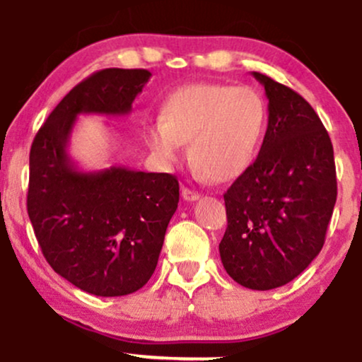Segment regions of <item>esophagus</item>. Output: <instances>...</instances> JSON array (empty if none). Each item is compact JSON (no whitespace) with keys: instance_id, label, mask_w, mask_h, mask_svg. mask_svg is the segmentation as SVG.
Segmentation results:
<instances>
[{"instance_id":"esophagus-1","label":"esophagus","mask_w":362,"mask_h":362,"mask_svg":"<svg viewBox=\"0 0 362 362\" xmlns=\"http://www.w3.org/2000/svg\"><path fill=\"white\" fill-rule=\"evenodd\" d=\"M182 197H184L185 201L194 202V201H197L199 197H201V194L195 192V190H192V189H189V187H184V189H182Z\"/></svg>"}]
</instances>
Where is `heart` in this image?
Instances as JSON below:
<instances>
[{
  "label": "heart",
  "mask_w": 362,
  "mask_h": 362,
  "mask_svg": "<svg viewBox=\"0 0 362 362\" xmlns=\"http://www.w3.org/2000/svg\"><path fill=\"white\" fill-rule=\"evenodd\" d=\"M267 129V103L250 86L190 83L168 95L160 122L144 129V141L163 165L182 158L214 184L231 182L255 160Z\"/></svg>",
  "instance_id": "obj_1"
}]
</instances>
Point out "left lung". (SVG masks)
<instances>
[{
    "instance_id": "1",
    "label": "left lung",
    "mask_w": 362,
    "mask_h": 362,
    "mask_svg": "<svg viewBox=\"0 0 362 362\" xmlns=\"http://www.w3.org/2000/svg\"><path fill=\"white\" fill-rule=\"evenodd\" d=\"M269 98L259 156L224 194L228 228L219 243L230 277L269 291L298 277L325 243L337 201L334 146L300 93L253 73Z\"/></svg>"
}]
</instances>
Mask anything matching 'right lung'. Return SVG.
<instances>
[{"label": "right lung", "mask_w": 362, "mask_h": 362, "mask_svg": "<svg viewBox=\"0 0 362 362\" xmlns=\"http://www.w3.org/2000/svg\"><path fill=\"white\" fill-rule=\"evenodd\" d=\"M151 73L109 68L78 83L30 148L27 211L49 265L95 296H126L155 272L178 206L170 173L110 167L81 172L68 155L80 114L127 115Z\"/></svg>", "instance_id": "obj_1"}]
</instances>
